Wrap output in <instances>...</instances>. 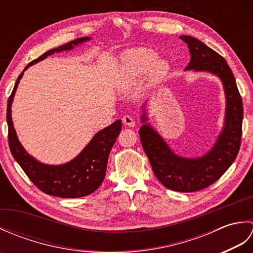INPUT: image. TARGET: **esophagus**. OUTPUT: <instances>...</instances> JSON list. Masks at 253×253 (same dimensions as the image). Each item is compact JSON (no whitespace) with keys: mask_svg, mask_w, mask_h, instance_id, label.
Segmentation results:
<instances>
[{"mask_svg":"<svg viewBox=\"0 0 253 253\" xmlns=\"http://www.w3.org/2000/svg\"><path fill=\"white\" fill-rule=\"evenodd\" d=\"M123 123H124V125L129 126V127H133V126H135V121L132 120V117L128 116V115L123 117Z\"/></svg>","mask_w":253,"mask_h":253,"instance_id":"34e87169","label":"esophagus"}]
</instances>
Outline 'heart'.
I'll return each mask as SVG.
<instances>
[{
  "instance_id": "heart-1",
  "label": "heart",
  "mask_w": 253,
  "mask_h": 253,
  "mask_svg": "<svg viewBox=\"0 0 253 253\" xmlns=\"http://www.w3.org/2000/svg\"><path fill=\"white\" fill-rule=\"evenodd\" d=\"M166 69L168 64L157 58L153 50L146 47L128 50L122 58L120 87L123 91L131 90L140 83L144 74L148 80H155L163 76Z\"/></svg>"
}]
</instances>
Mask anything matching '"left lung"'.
Wrapping results in <instances>:
<instances>
[{"label":"left lung","mask_w":253,"mask_h":253,"mask_svg":"<svg viewBox=\"0 0 253 253\" xmlns=\"http://www.w3.org/2000/svg\"><path fill=\"white\" fill-rule=\"evenodd\" d=\"M179 38L190 53V62L185 71L210 73L222 82L226 99L223 129L211 150L202 157H180L148 123L144 103L140 117L143 125L139 135L154 174L162 185L170 190L192 192L212 185L233 164L240 148L244 107L234 74L225 58L196 38Z\"/></svg>","instance_id":"1"}]
</instances>
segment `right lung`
<instances>
[{
	"instance_id": "add662e5",
	"label": "right lung",
	"mask_w": 253,
	"mask_h": 253,
	"mask_svg": "<svg viewBox=\"0 0 253 253\" xmlns=\"http://www.w3.org/2000/svg\"><path fill=\"white\" fill-rule=\"evenodd\" d=\"M91 39L90 37L78 38L68 43L49 50L36 60L30 62L16 80L12 94L7 101L6 120L8 126V144L10 152L29 179L45 192L46 195L60 198H79L95 191L104 179L107 160L113 144L122 130V121L117 120L110 126L96 132L76 158L67 163L50 165L41 163L26 151L16 135L12 120V103L18 84L24 72L38 62L43 61L49 55L62 51H71L75 46L83 44Z\"/></svg>"
}]
</instances>
